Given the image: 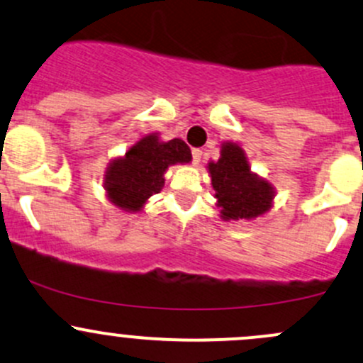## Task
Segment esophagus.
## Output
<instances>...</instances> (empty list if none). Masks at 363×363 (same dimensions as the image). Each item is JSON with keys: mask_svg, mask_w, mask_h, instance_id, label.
I'll list each match as a JSON object with an SVG mask.
<instances>
[{"mask_svg": "<svg viewBox=\"0 0 363 363\" xmlns=\"http://www.w3.org/2000/svg\"><path fill=\"white\" fill-rule=\"evenodd\" d=\"M191 155H193V163H194V165H198V163L201 162V156H203V151H201V150H193Z\"/></svg>", "mask_w": 363, "mask_h": 363, "instance_id": "1", "label": "esophagus"}]
</instances>
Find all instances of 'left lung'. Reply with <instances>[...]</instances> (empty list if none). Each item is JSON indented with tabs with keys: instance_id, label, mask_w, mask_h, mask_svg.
Masks as SVG:
<instances>
[{
	"instance_id": "left-lung-1",
	"label": "left lung",
	"mask_w": 363,
	"mask_h": 363,
	"mask_svg": "<svg viewBox=\"0 0 363 363\" xmlns=\"http://www.w3.org/2000/svg\"><path fill=\"white\" fill-rule=\"evenodd\" d=\"M223 219H252L272 207L273 189L250 172L242 147L226 143L219 162L208 165Z\"/></svg>"
}]
</instances>
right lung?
Masks as SVG:
<instances>
[{"instance_id":"obj_1","label":"right lung","mask_w":363,"mask_h":363,"mask_svg":"<svg viewBox=\"0 0 363 363\" xmlns=\"http://www.w3.org/2000/svg\"><path fill=\"white\" fill-rule=\"evenodd\" d=\"M189 160L191 150L184 140L160 143L156 135H147L132 146L125 158L111 163L106 175V191L114 205L137 212L147 198L160 193L169 165L188 163Z\"/></svg>"}]
</instances>
